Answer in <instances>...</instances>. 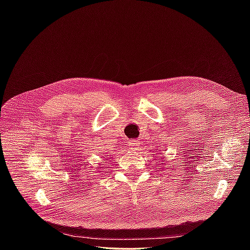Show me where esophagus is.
<instances>
[{"instance_id": "esophagus-1", "label": "esophagus", "mask_w": 250, "mask_h": 250, "mask_svg": "<svg viewBox=\"0 0 250 250\" xmlns=\"http://www.w3.org/2000/svg\"><path fill=\"white\" fill-rule=\"evenodd\" d=\"M128 145H129V147H130V149L135 150V149H137V148L140 147V142L137 141V140H132V141L129 142Z\"/></svg>"}]
</instances>
